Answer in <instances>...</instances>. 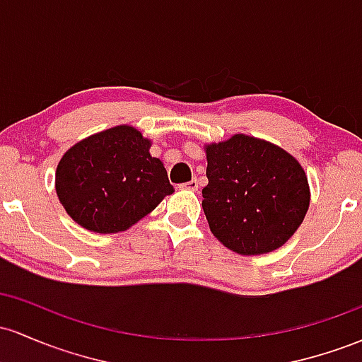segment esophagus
Segmentation results:
<instances>
[{
	"instance_id": "1",
	"label": "esophagus",
	"mask_w": 362,
	"mask_h": 362,
	"mask_svg": "<svg viewBox=\"0 0 362 362\" xmlns=\"http://www.w3.org/2000/svg\"><path fill=\"white\" fill-rule=\"evenodd\" d=\"M180 189H187V190H197V189H199V182H197L196 178H194V180L187 182V184H182V185H180Z\"/></svg>"
}]
</instances>
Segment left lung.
Listing matches in <instances>:
<instances>
[{
    "label": "left lung",
    "instance_id": "8db88e82",
    "mask_svg": "<svg viewBox=\"0 0 362 362\" xmlns=\"http://www.w3.org/2000/svg\"><path fill=\"white\" fill-rule=\"evenodd\" d=\"M208 185L202 209L211 233L230 251H276L297 232L311 190L300 163L273 142L233 134L204 146Z\"/></svg>",
    "mask_w": 362,
    "mask_h": 362
}]
</instances>
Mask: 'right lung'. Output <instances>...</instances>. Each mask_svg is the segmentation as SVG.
Masks as SVG:
<instances>
[{
  "label": "right lung",
  "instance_id": "1",
  "mask_svg": "<svg viewBox=\"0 0 362 362\" xmlns=\"http://www.w3.org/2000/svg\"><path fill=\"white\" fill-rule=\"evenodd\" d=\"M151 139L117 125L82 139L59 160L58 199L75 223L96 233L125 232L173 192Z\"/></svg>",
  "mask_w": 362,
  "mask_h": 362
}]
</instances>
